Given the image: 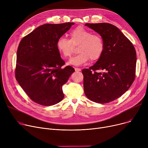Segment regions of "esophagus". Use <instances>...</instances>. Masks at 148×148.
Instances as JSON below:
<instances>
[{
    "label": "esophagus",
    "instance_id": "34e87169",
    "mask_svg": "<svg viewBox=\"0 0 148 148\" xmlns=\"http://www.w3.org/2000/svg\"><path fill=\"white\" fill-rule=\"evenodd\" d=\"M74 69H75V71H77V72L80 71H81V69H80V68H75Z\"/></svg>",
    "mask_w": 148,
    "mask_h": 148
}]
</instances>
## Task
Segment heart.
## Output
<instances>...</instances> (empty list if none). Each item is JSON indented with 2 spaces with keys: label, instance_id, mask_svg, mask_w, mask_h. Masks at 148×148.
<instances>
[{
  "label": "heart",
  "instance_id": "b5f03b06",
  "mask_svg": "<svg viewBox=\"0 0 148 148\" xmlns=\"http://www.w3.org/2000/svg\"><path fill=\"white\" fill-rule=\"evenodd\" d=\"M69 40L64 36L59 37L56 41V48L60 55L64 58L71 56L73 46L79 45L77 55L70 59L68 64L79 66L87 62L90 59L94 61L99 59L104 50L103 38L82 26L72 30L69 34Z\"/></svg>",
  "mask_w": 148,
  "mask_h": 148
}]
</instances>
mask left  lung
Instances as JSON below:
<instances>
[{"instance_id":"8db88e82","label":"left lung","mask_w":148,"mask_h":148,"mask_svg":"<svg viewBox=\"0 0 148 148\" xmlns=\"http://www.w3.org/2000/svg\"><path fill=\"white\" fill-rule=\"evenodd\" d=\"M104 42L103 55L89 69H82L84 94L92 101H113L127 92L136 75V52L133 44L115 26L107 23H86ZM104 70L101 73L98 71Z\"/></svg>"}]
</instances>
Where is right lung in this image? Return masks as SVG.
<instances>
[{
  "label": "right lung",
  "mask_w": 148,
  "mask_h": 148,
  "mask_svg": "<svg viewBox=\"0 0 148 148\" xmlns=\"http://www.w3.org/2000/svg\"><path fill=\"white\" fill-rule=\"evenodd\" d=\"M74 25L68 22L41 25L19 44L15 79L36 103L52 106L64 97L62 86L75 70L71 66L62 67L65 62L57 50L56 41Z\"/></svg>",
  "instance_id": "add662e5"
}]
</instances>
